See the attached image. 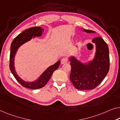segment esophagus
Masks as SVG:
<instances>
[{"instance_id":"1","label":"esophagus","mask_w":120,"mask_h":120,"mask_svg":"<svg viewBox=\"0 0 120 120\" xmlns=\"http://www.w3.org/2000/svg\"><path fill=\"white\" fill-rule=\"evenodd\" d=\"M67 62H68V59L66 58L62 59L61 61V64H62V65H63V64H65L66 63H67Z\"/></svg>"}]
</instances>
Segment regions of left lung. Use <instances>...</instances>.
Returning a JSON list of instances; mask_svg holds the SVG:
<instances>
[{
	"instance_id": "8db88e82",
	"label": "left lung",
	"mask_w": 120,
	"mask_h": 120,
	"mask_svg": "<svg viewBox=\"0 0 120 120\" xmlns=\"http://www.w3.org/2000/svg\"><path fill=\"white\" fill-rule=\"evenodd\" d=\"M83 31L88 33H95L92 30ZM95 44L96 52L93 59L83 64L74 56L69 59L71 66L69 78L74 87L79 90H90L96 88L102 81L109 69V49L101 37L92 40Z\"/></svg>"
}]
</instances>
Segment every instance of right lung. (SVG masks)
<instances>
[{
  "instance_id": "add662e5",
  "label": "right lung",
  "mask_w": 120,
  "mask_h": 120,
  "mask_svg": "<svg viewBox=\"0 0 120 120\" xmlns=\"http://www.w3.org/2000/svg\"><path fill=\"white\" fill-rule=\"evenodd\" d=\"M44 30L40 27H33L23 31L14 39L11 46L10 55V69L18 82L23 87L30 89H39L44 87L51 78L52 75L54 71L58 68L60 64L59 60L54 65L49 66L42 73L37 80L33 82L24 81L18 75L14 67V58L17 50L20 46L26 42L31 40L35 37L41 36Z\"/></svg>"
}]
</instances>
